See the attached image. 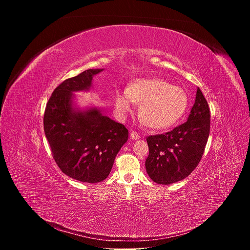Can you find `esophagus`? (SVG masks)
<instances>
[{
    "label": "esophagus",
    "instance_id": "obj_1",
    "mask_svg": "<svg viewBox=\"0 0 250 250\" xmlns=\"http://www.w3.org/2000/svg\"><path fill=\"white\" fill-rule=\"evenodd\" d=\"M130 137L133 139V140H136L139 138V134L136 132V131H131L130 132Z\"/></svg>",
    "mask_w": 250,
    "mask_h": 250
}]
</instances>
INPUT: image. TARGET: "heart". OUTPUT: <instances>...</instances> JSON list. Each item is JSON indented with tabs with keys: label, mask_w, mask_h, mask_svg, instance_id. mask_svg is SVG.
I'll return each instance as SVG.
<instances>
[{
	"label": "heart",
	"mask_w": 250,
	"mask_h": 250,
	"mask_svg": "<svg viewBox=\"0 0 250 250\" xmlns=\"http://www.w3.org/2000/svg\"><path fill=\"white\" fill-rule=\"evenodd\" d=\"M142 103L140 117L150 127L162 129L179 121L188 106L186 92L158 79H137L127 90L116 96V109L125 116L133 108V103Z\"/></svg>",
	"instance_id": "1"
}]
</instances>
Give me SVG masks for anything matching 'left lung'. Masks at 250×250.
<instances>
[{"label": "left lung", "instance_id": "1", "mask_svg": "<svg viewBox=\"0 0 250 250\" xmlns=\"http://www.w3.org/2000/svg\"><path fill=\"white\" fill-rule=\"evenodd\" d=\"M210 114L207 100L198 88L186 123L171 131L146 137L149 148L146 169L157 184L183 180L198 166L208 138Z\"/></svg>", "mask_w": 250, "mask_h": 250}]
</instances>
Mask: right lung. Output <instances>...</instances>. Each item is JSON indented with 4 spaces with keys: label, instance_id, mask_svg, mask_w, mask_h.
<instances>
[{
    "label": "right lung",
    "instance_id": "add662e5",
    "mask_svg": "<svg viewBox=\"0 0 250 250\" xmlns=\"http://www.w3.org/2000/svg\"><path fill=\"white\" fill-rule=\"evenodd\" d=\"M103 69H88L66 79L49 98L43 117L52 156L67 176L87 183L104 181L128 138L127 128L92 108L76 111L73 92L88 91L93 76Z\"/></svg>",
    "mask_w": 250,
    "mask_h": 250
}]
</instances>
